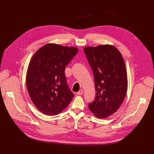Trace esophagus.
<instances>
[{
    "label": "esophagus",
    "instance_id": "esophagus-1",
    "mask_svg": "<svg viewBox=\"0 0 154 154\" xmlns=\"http://www.w3.org/2000/svg\"><path fill=\"white\" fill-rule=\"evenodd\" d=\"M83 93H84L83 90H80L77 94L78 95H82V94H83Z\"/></svg>",
    "mask_w": 154,
    "mask_h": 154
}]
</instances>
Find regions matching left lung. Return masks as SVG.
Listing matches in <instances>:
<instances>
[{"label": "left lung", "instance_id": "left-lung-1", "mask_svg": "<svg viewBox=\"0 0 154 154\" xmlns=\"http://www.w3.org/2000/svg\"><path fill=\"white\" fill-rule=\"evenodd\" d=\"M84 51L92 69L96 96L88 108L97 117L112 115L122 103L127 91V75L122 54L111 45L86 47Z\"/></svg>", "mask_w": 154, "mask_h": 154}]
</instances>
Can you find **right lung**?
I'll return each instance as SVG.
<instances>
[{
    "label": "right lung",
    "instance_id": "right-lung-1",
    "mask_svg": "<svg viewBox=\"0 0 154 154\" xmlns=\"http://www.w3.org/2000/svg\"><path fill=\"white\" fill-rule=\"evenodd\" d=\"M78 51L77 47L50 43L32 56L26 85L32 102L43 114L58 115L74 97L67 84L65 69Z\"/></svg>",
    "mask_w": 154,
    "mask_h": 154
}]
</instances>
